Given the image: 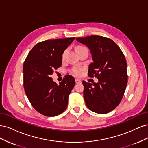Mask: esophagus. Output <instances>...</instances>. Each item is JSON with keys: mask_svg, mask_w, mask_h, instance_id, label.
Segmentation results:
<instances>
[{"mask_svg": "<svg viewBox=\"0 0 148 148\" xmlns=\"http://www.w3.org/2000/svg\"><path fill=\"white\" fill-rule=\"evenodd\" d=\"M75 82H76V83H77V84H79V83H82V82H81V79H75Z\"/></svg>", "mask_w": 148, "mask_h": 148, "instance_id": "obj_1", "label": "esophagus"}]
</instances>
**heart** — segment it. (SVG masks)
<instances>
[{
	"label": "heart",
	"mask_w": 148,
	"mask_h": 148,
	"mask_svg": "<svg viewBox=\"0 0 148 148\" xmlns=\"http://www.w3.org/2000/svg\"><path fill=\"white\" fill-rule=\"evenodd\" d=\"M86 49V47L84 46H79L77 47V49H76V50L78 51V50H80V49ZM71 72L76 76H79L82 73V69L80 68H73L72 70H71Z\"/></svg>",
	"instance_id": "1"
}]
</instances>
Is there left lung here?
Listing matches in <instances>:
<instances>
[{"mask_svg":"<svg viewBox=\"0 0 148 148\" xmlns=\"http://www.w3.org/2000/svg\"><path fill=\"white\" fill-rule=\"evenodd\" d=\"M77 41L86 46L93 62L89 65L88 76L98 79V83L83 81L85 103L91 111L104 114L119 104L127 87L128 76L125 57L112 40L92 35L77 38Z\"/></svg>","mask_w":148,"mask_h":148,"instance_id":"1","label":"left lung"}]
</instances>
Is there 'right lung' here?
<instances>
[{
  "instance_id": "1",
  "label": "right lung",
  "mask_w": 148,
  "mask_h": 148,
  "mask_svg": "<svg viewBox=\"0 0 148 148\" xmlns=\"http://www.w3.org/2000/svg\"><path fill=\"white\" fill-rule=\"evenodd\" d=\"M75 39H49L38 43L24 62L26 95L34 108L47 117L62 114L68 105L69 95L75 84L74 78L67 75L58 85L50 77L54 69L61 66L62 54Z\"/></svg>"
}]
</instances>
